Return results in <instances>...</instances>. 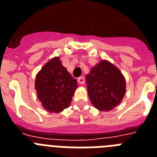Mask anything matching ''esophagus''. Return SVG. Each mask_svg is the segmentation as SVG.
<instances>
[{
	"mask_svg": "<svg viewBox=\"0 0 157 157\" xmlns=\"http://www.w3.org/2000/svg\"><path fill=\"white\" fill-rule=\"evenodd\" d=\"M78 82L80 83V84H84L85 82V79H84V78L83 77H79L78 78Z\"/></svg>",
	"mask_w": 157,
	"mask_h": 157,
	"instance_id": "obj_1",
	"label": "esophagus"
}]
</instances>
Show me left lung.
I'll list each match as a JSON object with an SVG mask.
<instances>
[{
  "instance_id": "8db88e82",
  "label": "left lung",
  "mask_w": 157,
  "mask_h": 157,
  "mask_svg": "<svg viewBox=\"0 0 157 157\" xmlns=\"http://www.w3.org/2000/svg\"><path fill=\"white\" fill-rule=\"evenodd\" d=\"M86 80L90 100L100 111L114 109L125 94V78L116 67L107 60L93 67Z\"/></svg>"
}]
</instances>
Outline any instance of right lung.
Segmentation results:
<instances>
[{
    "instance_id": "obj_1",
    "label": "right lung",
    "mask_w": 157,
    "mask_h": 157,
    "mask_svg": "<svg viewBox=\"0 0 157 157\" xmlns=\"http://www.w3.org/2000/svg\"><path fill=\"white\" fill-rule=\"evenodd\" d=\"M77 87L76 79L62 65L59 57L50 59L36 76L37 98L49 112L58 113L68 108Z\"/></svg>"
}]
</instances>
